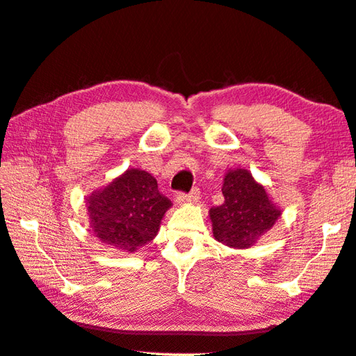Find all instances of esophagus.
<instances>
[{"label":"esophagus","mask_w":356,"mask_h":356,"mask_svg":"<svg viewBox=\"0 0 356 356\" xmlns=\"http://www.w3.org/2000/svg\"><path fill=\"white\" fill-rule=\"evenodd\" d=\"M199 200V190H193L190 195H185V193H179L176 196V202L179 205H184V204H193V202H197Z\"/></svg>","instance_id":"obj_1"}]
</instances>
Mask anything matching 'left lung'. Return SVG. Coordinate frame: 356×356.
Wrapping results in <instances>:
<instances>
[{
	"mask_svg": "<svg viewBox=\"0 0 356 356\" xmlns=\"http://www.w3.org/2000/svg\"><path fill=\"white\" fill-rule=\"evenodd\" d=\"M222 195L224 202L210 209L209 215L213 238L229 248H252L282 216L266 188L244 168L225 172Z\"/></svg>",
	"mask_w": 356,
	"mask_h": 356,
	"instance_id": "8db88e82",
	"label": "left lung"
}]
</instances>
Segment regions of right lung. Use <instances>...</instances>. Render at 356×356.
<instances>
[{
    "label": "right lung",
    "instance_id": "1",
    "mask_svg": "<svg viewBox=\"0 0 356 356\" xmlns=\"http://www.w3.org/2000/svg\"><path fill=\"white\" fill-rule=\"evenodd\" d=\"M90 232L101 243L134 254L157 236L171 200L160 195L157 180L129 168L111 184L86 197Z\"/></svg>",
    "mask_w": 356,
    "mask_h": 356
}]
</instances>
